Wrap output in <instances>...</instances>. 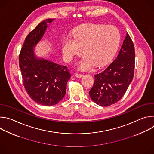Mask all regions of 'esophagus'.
<instances>
[{"instance_id":"esophagus-1","label":"esophagus","mask_w":154,"mask_h":154,"mask_svg":"<svg viewBox=\"0 0 154 154\" xmlns=\"http://www.w3.org/2000/svg\"><path fill=\"white\" fill-rule=\"evenodd\" d=\"M75 75L77 77H79V78H81L83 76V74H79V73H75Z\"/></svg>"}]
</instances>
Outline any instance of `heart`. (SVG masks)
Listing matches in <instances>:
<instances>
[{"label": "heart", "instance_id": "b5f03b06", "mask_svg": "<svg viewBox=\"0 0 154 154\" xmlns=\"http://www.w3.org/2000/svg\"><path fill=\"white\" fill-rule=\"evenodd\" d=\"M73 37L65 38L62 51L65 58L71 60L82 53L79 67L88 70L96 66H102L114 57L121 41V33L114 26L86 24L76 28Z\"/></svg>", "mask_w": 154, "mask_h": 154}]
</instances>
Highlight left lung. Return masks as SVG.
<instances>
[{
  "label": "left lung",
  "instance_id": "8db88e82",
  "mask_svg": "<svg viewBox=\"0 0 154 154\" xmlns=\"http://www.w3.org/2000/svg\"><path fill=\"white\" fill-rule=\"evenodd\" d=\"M135 58L134 43L127 33L117 58L103 71L94 75V85L89 93L96 103L108 106L124 96L133 80Z\"/></svg>",
  "mask_w": 154,
  "mask_h": 154
}]
</instances>
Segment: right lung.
I'll use <instances>...</instances> for the list:
<instances>
[{
    "mask_svg": "<svg viewBox=\"0 0 154 154\" xmlns=\"http://www.w3.org/2000/svg\"><path fill=\"white\" fill-rule=\"evenodd\" d=\"M53 19L40 23L27 36L19 55V65L25 89L32 100L45 106L58 103L64 96L71 74L65 66L43 58L34 53L35 45Z\"/></svg>",
    "mask_w": 154,
    "mask_h": 154,
    "instance_id": "right-lung-1",
    "label": "right lung"
}]
</instances>
